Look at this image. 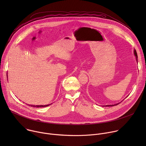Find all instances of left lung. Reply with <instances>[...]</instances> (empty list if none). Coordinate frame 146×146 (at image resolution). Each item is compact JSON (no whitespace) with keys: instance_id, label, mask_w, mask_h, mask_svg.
I'll return each mask as SVG.
<instances>
[{"instance_id":"left-lung-1","label":"left lung","mask_w":146,"mask_h":146,"mask_svg":"<svg viewBox=\"0 0 146 146\" xmlns=\"http://www.w3.org/2000/svg\"><path fill=\"white\" fill-rule=\"evenodd\" d=\"M133 54H134V55H135V58H136V61H137V52H136V50H134V51H133ZM126 97V98H127ZM122 102V101H121ZM120 103V102H119ZM119 103H116V104H114V105H106V106H114V105H117V104H119Z\"/></svg>"}]
</instances>
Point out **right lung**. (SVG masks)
I'll list each match as a JSON object with an SVG mask.
<instances>
[{"label": "right lung", "instance_id": "obj_1", "mask_svg": "<svg viewBox=\"0 0 146 146\" xmlns=\"http://www.w3.org/2000/svg\"><path fill=\"white\" fill-rule=\"evenodd\" d=\"M52 103H51V104H48V105H29V106H32V107H36V108H41V107H47V106H49V105H51Z\"/></svg>", "mask_w": 146, "mask_h": 146}]
</instances>
